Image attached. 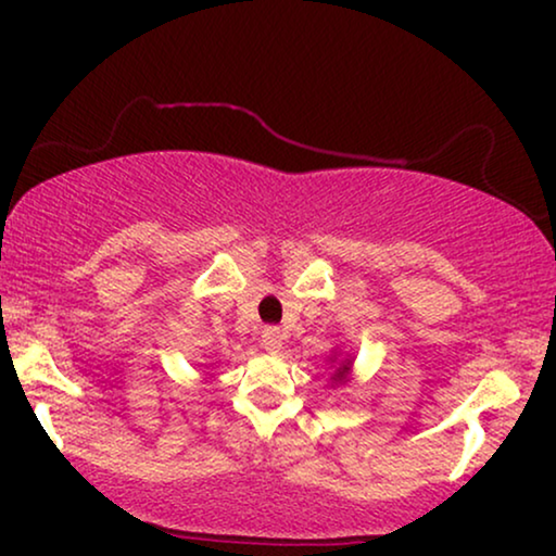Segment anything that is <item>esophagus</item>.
Here are the masks:
<instances>
[{"instance_id": "34e87169", "label": "esophagus", "mask_w": 556, "mask_h": 556, "mask_svg": "<svg viewBox=\"0 0 556 556\" xmlns=\"http://www.w3.org/2000/svg\"><path fill=\"white\" fill-rule=\"evenodd\" d=\"M261 339H263L265 352L276 354V352H280V349H283V331H280L278 326H265Z\"/></svg>"}]
</instances>
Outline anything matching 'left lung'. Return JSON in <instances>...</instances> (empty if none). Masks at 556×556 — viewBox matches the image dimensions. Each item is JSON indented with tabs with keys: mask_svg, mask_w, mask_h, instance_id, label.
<instances>
[{
	"mask_svg": "<svg viewBox=\"0 0 556 556\" xmlns=\"http://www.w3.org/2000/svg\"><path fill=\"white\" fill-rule=\"evenodd\" d=\"M349 367H352V359H346V362H341L339 367H337V371H333V382H344L346 379V371H349Z\"/></svg>",
	"mask_w": 556,
	"mask_h": 556,
	"instance_id": "obj_1",
	"label": "left lung"
}]
</instances>
